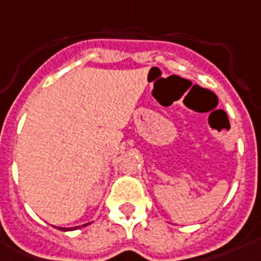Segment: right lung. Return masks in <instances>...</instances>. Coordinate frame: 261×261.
Listing matches in <instances>:
<instances>
[{"mask_svg": "<svg viewBox=\"0 0 261 261\" xmlns=\"http://www.w3.org/2000/svg\"><path fill=\"white\" fill-rule=\"evenodd\" d=\"M88 224H90V223L83 224V226H75V227H56V228L61 230V231H71V230H77V228H80V227H86V226H88Z\"/></svg>", "mask_w": 261, "mask_h": 261, "instance_id": "1", "label": "right lung"}]
</instances>
